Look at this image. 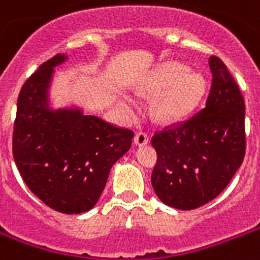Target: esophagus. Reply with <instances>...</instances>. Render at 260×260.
I'll use <instances>...</instances> for the list:
<instances>
[{
  "mask_svg": "<svg viewBox=\"0 0 260 260\" xmlns=\"http://www.w3.org/2000/svg\"><path fill=\"white\" fill-rule=\"evenodd\" d=\"M134 142L136 146H146L148 143V135L146 132H138L135 135Z\"/></svg>",
  "mask_w": 260,
  "mask_h": 260,
  "instance_id": "obj_1",
  "label": "esophagus"
}]
</instances>
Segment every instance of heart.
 I'll return each mask as SVG.
<instances>
[{
    "label": "heart",
    "instance_id": "b5f03b06",
    "mask_svg": "<svg viewBox=\"0 0 260 260\" xmlns=\"http://www.w3.org/2000/svg\"><path fill=\"white\" fill-rule=\"evenodd\" d=\"M187 71V67L180 62H168L140 90V94L146 96H159L154 106V114L161 122L170 124L185 118L205 94L203 76ZM125 108L131 114L139 110L138 104L131 99H126Z\"/></svg>",
    "mask_w": 260,
    "mask_h": 260
}]
</instances>
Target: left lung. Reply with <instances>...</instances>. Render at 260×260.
<instances>
[{
	"label": "left lung",
	"instance_id": "obj_1",
	"mask_svg": "<svg viewBox=\"0 0 260 260\" xmlns=\"http://www.w3.org/2000/svg\"><path fill=\"white\" fill-rule=\"evenodd\" d=\"M206 106L185 121L156 131L151 184L162 203L193 210L217 198L245 155V105L240 88L215 55Z\"/></svg>",
	"mask_w": 260,
	"mask_h": 260
}]
</instances>
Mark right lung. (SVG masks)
Returning a JSON list of instances; mask_svg holds the SVG:
<instances>
[{"label": "right lung", "mask_w": 260, "mask_h": 260, "mask_svg": "<svg viewBox=\"0 0 260 260\" xmlns=\"http://www.w3.org/2000/svg\"><path fill=\"white\" fill-rule=\"evenodd\" d=\"M65 59L64 54L47 59L21 87L12 151L34 195L58 213L80 214L98 202L134 132L77 109H49L51 75Z\"/></svg>", "instance_id": "right-lung-1"}]
</instances>
